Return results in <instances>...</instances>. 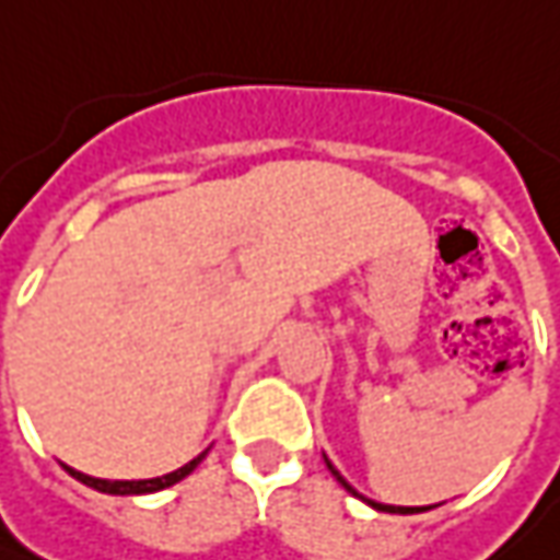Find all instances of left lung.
I'll list each match as a JSON object with an SVG mask.
<instances>
[{"instance_id": "1", "label": "left lung", "mask_w": 560, "mask_h": 560, "mask_svg": "<svg viewBox=\"0 0 560 560\" xmlns=\"http://www.w3.org/2000/svg\"><path fill=\"white\" fill-rule=\"evenodd\" d=\"M325 465H328V468H331V474H335V477H338L340 483H343V487H347V490L353 492V495H357V490H353V487H350V483H347V480H343V477H340L338 471H335V465H331V462H328V458H325ZM372 505H375L377 511H399V514H412V511H424V509H399V505H377V502H372Z\"/></svg>"}]
</instances>
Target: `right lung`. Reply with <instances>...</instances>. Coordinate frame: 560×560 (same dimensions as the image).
Wrapping results in <instances>:
<instances>
[{
  "mask_svg": "<svg viewBox=\"0 0 560 560\" xmlns=\"http://www.w3.org/2000/svg\"><path fill=\"white\" fill-rule=\"evenodd\" d=\"M207 453H201L198 458H191L188 465H183L179 471L173 474H164V477H151V480H98V477H89V474H80L73 471V468H68L80 483H86V487H92V490L98 492H110V495H139V492H158L164 490V487H173V483H179L183 477H188V474L195 471L198 465H201V458Z\"/></svg>",
  "mask_w": 560,
  "mask_h": 560,
  "instance_id": "add662e5",
  "label": "right lung"
}]
</instances>
